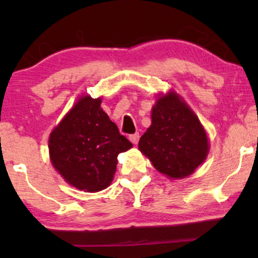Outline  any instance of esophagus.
Masks as SVG:
<instances>
[{
  "mask_svg": "<svg viewBox=\"0 0 258 258\" xmlns=\"http://www.w3.org/2000/svg\"><path fill=\"white\" fill-rule=\"evenodd\" d=\"M129 140L132 141L134 144H137V143H139V141H140V134L139 133L133 134V135L129 136Z\"/></svg>",
  "mask_w": 258,
  "mask_h": 258,
  "instance_id": "esophagus-1",
  "label": "esophagus"
}]
</instances>
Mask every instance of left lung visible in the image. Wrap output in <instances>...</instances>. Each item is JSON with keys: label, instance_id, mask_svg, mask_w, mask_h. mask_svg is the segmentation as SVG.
I'll use <instances>...</instances> for the list:
<instances>
[{"label": "left lung", "instance_id": "left-lung-1", "mask_svg": "<svg viewBox=\"0 0 258 258\" xmlns=\"http://www.w3.org/2000/svg\"><path fill=\"white\" fill-rule=\"evenodd\" d=\"M139 148L162 174L183 178L206 160L209 143L196 115L177 95L169 93L153 108L151 125Z\"/></svg>", "mask_w": 258, "mask_h": 258}]
</instances>
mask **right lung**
I'll return each instance as SVG.
<instances>
[{
	"mask_svg": "<svg viewBox=\"0 0 258 258\" xmlns=\"http://www.w3.org/2000/svg\"><path fill=\"white\" fill-rule=\"evenodd\" d=\"M133 144L102 110L101 98L81 97L49 139L51 163L69 184L88 192L112 181L118 154Z\"/></svg>",
	"mask_w": 258,
	"mask_h": 258,
	"instance_id": "obj_1",
	"label": "right lung"
}]
</instances>
